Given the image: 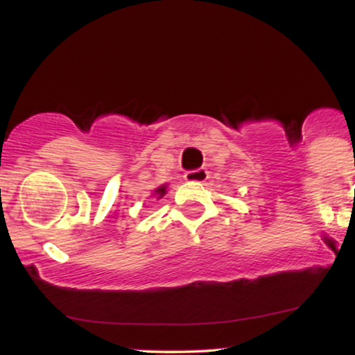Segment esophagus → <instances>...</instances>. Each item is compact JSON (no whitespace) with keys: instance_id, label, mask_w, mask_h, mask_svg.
Returning <instances> with one entry per match:
<instances>
[{"instance_id":"esophagus-1","label":"esophagus","mask_w":355,"mask_h":355,"mask_svg":"<svg viewBox=\"0 0 355 355\" xmlns=\"http://www.w3.org/2000/svg\"><path fill=\"white\" fill-rule=\"evenodd\" d=\"M209 178V172L205 168H198V170H191V172L185 173V180L187 182H195V183H202Z\"/></svg>"}]
</instances>
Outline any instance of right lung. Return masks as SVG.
<instances>
[{
  "instance_id": "add662e5",
  "label": "right lung",
  "mask_w": 355,
  "mask_h": 355,
  "mask_svg": "<svg viewBox=\"0 0 355 355\" xmlns=\"http://www.w3.org/2000/svg\"><path fill=\"white\" fill-rule=\"evenodd\" d=\"M166 189H168V187H166V185H160V187H157V189L153 190L152 197H157V200H158V198H162V197H164V195L166 193Z\"/></svg>"
}]
</instances>
